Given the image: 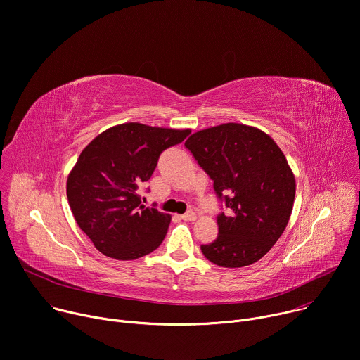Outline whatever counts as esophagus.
Here are the masks:
<instances>
[{"label":"esophagus","mask_w":360,"mask_h":360,"mask_svg":"<svg viewBox=\"0 0 360 360\" xmlns=\"http://www.w3.org/2000/svg\"><path fill=\"white\" fill-rule=\"evenodd\" d=\"M180 219L184 220V221H193V220H195V213L193 210H188L184 214H181Z\"/></svg>","instance_id":"1"}]
</instances>
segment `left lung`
Instances as JSON below:
<instances>
[{"instance_id":"obj_1","label":"left lung","mask_w":360,"mask_h":360,"mask_svg":"<svg viewBox=\"0 0 360 360\" xmlns=\"http://www.w3.org/2000/svg\"><path fill=\"white\" fill-rule=\"evenodd\" d=\"M184 146L213 180L230 214L217 216L216 240L202 245L207 260L243 267L260 260L285 231L296 181L283 151L264 131L226 123L191 134Z\"/></svg>"}]
</instances>
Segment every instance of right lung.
Masks as SVG:
<instances>
[{
    "instance_id": "1",
    "label": "right lung",
    "mask_w": 360,
    "mask_h": 360,
    "mask_svg": "<svg viewBox=\"0 0 360 360\" xmlns=\"http://www.w3.org/2000/svg\"><path fill=\"white\" fill-rule=\"evenodd\" d=\"M188 134L124 123L103 131L82 151L67 179V198L77 224L98 252L134 260L162 245L172 217L143 206L139 193L160 154Z\"/></svg>"
}]
</instances>
